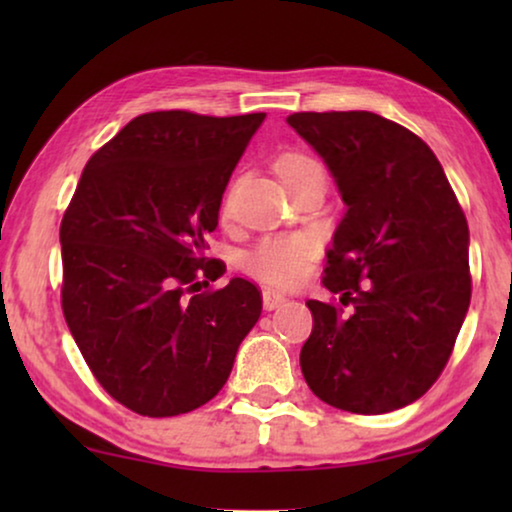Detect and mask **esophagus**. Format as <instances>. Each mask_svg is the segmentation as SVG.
<instances>
[{
    "instance_id": "1",
    "label": "esophagus",
    "mask_w": 512,
    "mask_h": 512,
    "mask_svg": "<svg viewBox=\"0 0 512 512\" xmlns=\"http://www.w3.org/2000/svg\"><path fill=\"white\" fill-rule=\"evenodd\" d=\"M286 300V296L284 293H279V291H275V289H265L263 291V305H265V310H275V307H279Z\"/></svg>"
}]
</instances>
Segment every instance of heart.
Instances as JSON below:
<instances>
[{"instance_id":"heart-1","label":"heart","mask_w":512,"mask_h":512,"mask_svg":"<svg viewBox=\"0 0 512 512\" xmlns=\"http://www.w3.org/2000/svg\"><path fill=\"white\" fill-rule=\"evenodd\" d=\"M279 177L286 186L298 184L307 177H326L324 165L317 158L300 151H289L277 160ZM230 212V195L221 202V214ZM319 254V240L312 233H291L263 237L254 249L244 256V270L251 277L270 286H293L307 275V268Z\"/></svg>"}]
</instances>
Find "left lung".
<instances>
[{
    "instance_id": "obj_1",
    "label": "left lung",
    "mask_w": 512,
    "mask_h": 512,
    "mask_svg": "<svg viewBox=\"0 0 512 512\" xmlns=\"http://www.w3.org/2000/svg\"><path fill=\"white\" fill-rule=\"evenodd\" d=\"M286 123L314 146L347 205L324 286L307 300V387L333 408L382 415L431 389L471 303L468 223L424 139L373 111H298Z\"/></svg>"
}]
</instances>
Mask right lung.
Segmentation results:
<instances>
[{
  "label": "right lung",
  "mask_w": 512,
  "mask_h": 512,
  "mask_svg": "<svg viewBox=\"0 0 512 512\" xmlns=\"http://www.w3.org/2000/svg\"><path fill=\"white\" fill-rule=\"evenodd\" d=\"M265 114L149 111L83 167L60 223L62 312L100 387L144 417L219 394L261 289L205 256L230 174ZM206 289L199 291V286Z\"/></svg>",
  "instance_id": "1"
}]
</instances>
